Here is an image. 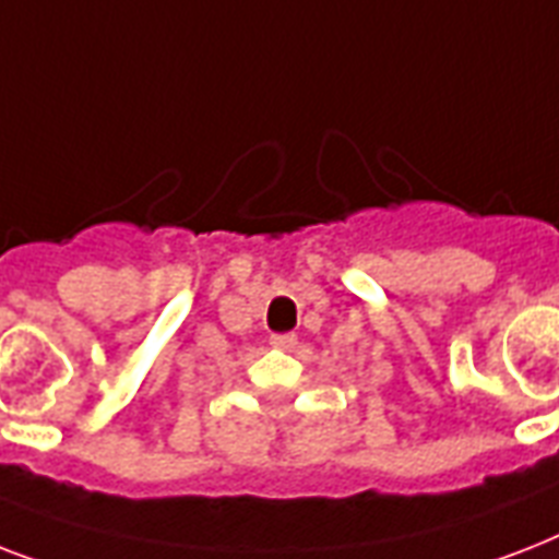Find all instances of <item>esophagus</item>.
<instances>
[{"mask_svg": "<svg viewBox=\"0 0 559 559\" xmlns=\"http://www.w3.org/2000/svg\"><path fill=\"white\" fill-rule=\"evenodd\" d=\"M270 345L289 350L293 345H296V333H275V336H270Z\"/></svg>", "mask_w": 559, "mask_h": 559, "instance_id": "34e87169", "label": "esophagus"}]
</instances>
